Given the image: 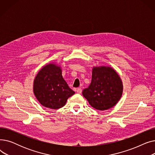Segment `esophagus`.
<instances>
[{
	"instance_id": "1",
	"label": "esophagus",
	"mask_w": 155,
	"mask_h": 155,
	"mask_svg": "<svg viewBox=\"0 0 155 155\" xmlns=\"http://www.w3.org/2000/svg\"><path fill=\"white\" fill-rule=\"evenodd\" d=\"M76 92H77L78 94H81V93H82V88H77Z\"/></svg>"
}]
</instances>
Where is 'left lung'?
Returning a JSON list of instances; mask_svg holds the SVG:
<instances>
[{
	"label": "left lung",
	"mask_w": 155,
	"mask_h": 155,
	"mask_svg": "<svg viewBox=\"0 0 155 155\" xmlns=\"http://www.w3.org/2000/svg\"><path fill=\"white\" fill-rule=\"evenodd\" d=\"M123 91V82L115 70L101 66L93 67L91 84L82 94L92 107L105 110L116 105Z\"/></svg>",
	"instance_id": "obj_1"
}]
</instances>
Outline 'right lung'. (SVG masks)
I'll return each mask as SVG.
<instances>
[{
  "label": "right lung",
  "instance_id": "1",
  "mask_svg": "<svg viewBox=\"0 0 155 155\" xmlns=\"http://www.w3.org/2000/svg\"><path fill=\"white\" fill-rule=\"evenodd\" d=\"M61 69L55 63H49L38 73L34 80L33 92L43 106L58 109L75 94L62 77Z\"/></svg>",
  "mask_w": 155,
  "mask_h": 155
}]
</instances>
